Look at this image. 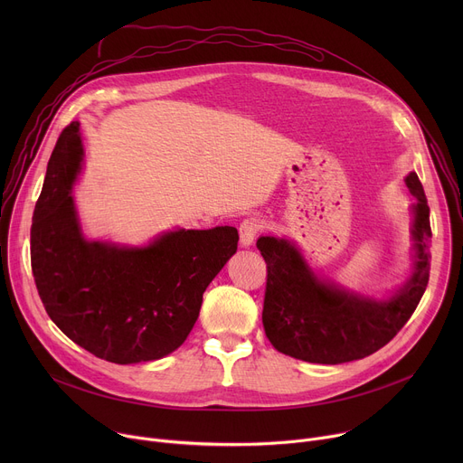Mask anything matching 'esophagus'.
I'll use <instances>...</instances> for the list:
<instances>
[{"label":"esophagus","instance_id":"34e87169","mask_svg":"<svg viewBox=\"0 0 463 463\" xmlns=\"http://www.w3.org/2000/svg\"><path fill=\"white\" fill-rule=\"evenodd\" d=\"M261 229H263V222H261L260 218L250 216V218L243 220L241 225H240V243H241L243 247L252 245L256 234H258Z\"/></svg>","mask_w":463,"mask_h":463}]
</instances>
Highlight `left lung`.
I'll use <instances>...</instances> for the list:
<instances>
[{"label": "left lung", "instance_id": "8db88e82", "mask_svg": "<svg viewBox=\"0 0 463 463\" xmlns=\"http://www.w3.org/2000/svg\"><path fill=\"white\" fill-rule=\"evenodd\" d=\"M405 183L416 197V261L407 284L386 300L361 297L317 279L300 250L284 238H258L256 247L268 263L261 322L279 352L318 364L363 359L388 345L412 317L429 284L432 232L427 197L416 172Z\"/></svg>", "mask_w": 463, "mask_h": 463}]
</instances>
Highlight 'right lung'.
<instances>
[{"mask_svg": "<svg viewBox=\"0 0 463 463\" xmlns=\"http://www.w3.org/2000/svg\"><path fill=\"white\" fill-rule=\"evenodd\" d=\"M82 156L75 120L56 141L33 214L38 295L51 320L90 354L117 364L161 359L186 341L205 289L238 249V231L177 229L146 247L88 241L70 194Z\"/></svg>", "mask_w": 463, "mask_h": 463, "instance_id": "add662e5", "label": "right lung"}]
</instances>
